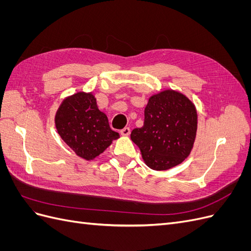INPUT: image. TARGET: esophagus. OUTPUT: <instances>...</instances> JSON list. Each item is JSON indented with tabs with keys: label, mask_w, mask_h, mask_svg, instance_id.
<instances>
[{
	"label": "esophagus",
	"mask_w": 251,
	"mask_h": 251,
	"mask_svg": "<svg viewBox=\"0 0 251 251\" xmlns=\"http://www.w3.org/2000/svg\"><path fill=\"white\" fill-rule=\"evenodd\" d=\"M130 133H131V128L127 127V126L124 127L123 130H120V134L123 136H128V135H130Z\"/></svg>",
	"instance_id": "1"
}]
</instances>
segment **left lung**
Returning a JSON list of instances; mask_svg holds the SVG:
<instances>
[{"mask_svg":"<svg viewBox=\"0 0 251 251\" xmlns=\"http://www.w3.org/2000/svg\"><path fill=\"white\" fill-rule=\"evenodd\" d=\"M197 118L195 105L187 97L166 90L150 98L144 110L143 126L134 128L131 139L151 169L169 170L191 153Z\"/></svg>","mask_w":251,"mask_h":251,"instance_id":"8db88e82","label":"left lung"}]
</instances>
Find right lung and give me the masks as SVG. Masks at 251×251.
<instances>
[{
	"label": "right lung",
	"instance_id": "obj_1",
	"mask_svg": "<svg viewBox=\"0 0 251 251\" xmlns=\"http://www.w3.org/2000/svg\"><path fill=\"white\" fill-rule=\"evenodd\" d=\"M55 126L62 139L86 160L101 154L119 137L92 93L79 92L66 98L56 112Z\"/></svg>",
	"mask_w": 251,
	"mask_h": 251
}]
</instances>
